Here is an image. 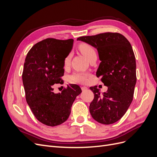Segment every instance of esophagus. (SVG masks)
Segmentation results:
<instances>
[{"label": "esophagus", "instance_id": "1", "mask_svg": "<svg viewBox=\"0 0 157 157\" xmlns=\"http://www.w3.org/2000/svg\"><path fill=\"white\" fill-rule=\"evenodd\" d=\"M81 89L82 91H85V90H86L88 89V88L86 86H81Z\"/></svg>", "mask_w": 157, "mask_h": 157}]
</instances>
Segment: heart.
Returning <instances> with one entry per match:
<instances>
[{"label": "heart", "mask_w": 157, "mask_h": 157, "mask_svg": "<svg viewBox=\"0 0 157 157\" xmlns=\"http://www.w3.org/2000/svg\"><path fill=\"white\" fill-rule=\"evenodd\" d=\"M80 51L81 53L89 59L94 55H96V52L91 46L88 44H82L79 47ZM71 59V56L69 55L66 57L64 61V65L67 66L69 64ZM90 77V75L86 73H76L71 76L70 80L71 82L77 83H86L88 81V79Z\"/></svg>", "instance_id": "heart-1"}]
</instances>
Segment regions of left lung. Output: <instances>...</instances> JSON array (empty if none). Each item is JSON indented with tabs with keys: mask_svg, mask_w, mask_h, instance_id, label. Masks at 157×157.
I'll list each match as a JSON object with an SVG mask.
<instances>
[{
	"mask_svg": "<svg viewBox=\"0 0 157 157\" xmlns=\"http://www.w3.org/2000/svg\"><path fill=\"white\" fill-rule=\"evenodd\" d=\"M77 40L97 49L101 63L96 76L108 87L102 95L96 86L90 88L94 94L90 113L101 124H113L124 116L133 100L136 63L132 47L126 38L118 33L80 36Z\"/></svg>",
	"mask_w": 157,
	"mask_h": 157,
	"instance_id": "left-lung-1",
	"label": "left lung"
}]
</instances>
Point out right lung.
Listing matches in <instances>:
<instances>
[{"instance_id": "add662e5", "label": "right lung", "mask_w": 157, "mask_h": 157, "mask_svg": "<svg viewBox=\"0 0 157 157\" xmlns=\"http://www.w3.org/2000/svg\"><path fill=\"white\" fill-rule=\"evenodd\" d=\"M73 39H46L28 52L22 74L26 101L36 119L55 126L67 120L76 97L82 92L77 84L55 94L52 86L63 82L64 61L72 50Z\"/></svg>"}]
</instances>
